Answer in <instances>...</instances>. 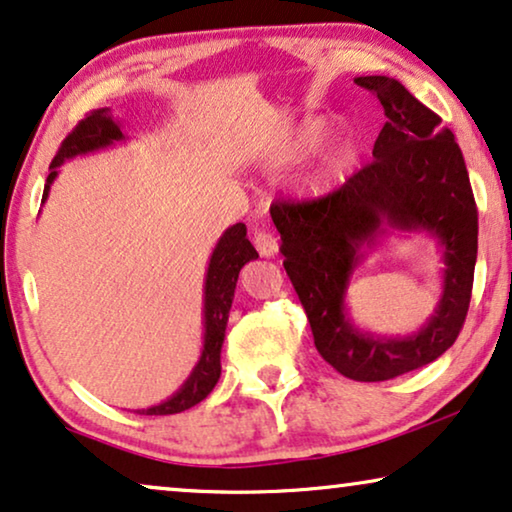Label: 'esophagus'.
<instances>
[{
  "mask_svg": "<svg viewBox=\"0 0 512 512\" xmlns=\"http://www.w3.org/2000/svg\"><path fill=\"white\" fill-rule=\"evenodd\" d=\"M254 244H256L258 254H261L263 258H272L279 254L277 237L272 233H265V230H258V233H254Z\"/></svg>",
  "mask_w": 512,
  "mask_h": 512,
  "instance_id": "34e87169",
  "label": "esophagus"
}]
</instances>
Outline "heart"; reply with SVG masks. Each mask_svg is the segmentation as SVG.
<instances>
[{
    "instance_id": "heart-1",
    "label": "heart",
    "mask_w": 512,
    "mask_h": 512,
    "mask_svg": "<svg viewBox=\"0 0 512 512\" xmlns=\"http://www.w3.org/2000/svg\"><path fill=\"white\" fill-rule=\"evenodd\" d=\"M326 128L328 123L324 118H312V121L303 123L277 146V151L270 156V165L284 167L296 163V160L303 158L307 151H312L319 144ZM354 156L356 153L352 142H347L342 137L326 139L317 149V156H314L310 170H307V184L314 188L333 184V181H338L352 167Z\"/></svg>"
}]
</instances>
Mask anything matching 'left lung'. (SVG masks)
Wrapping results in <instances>:
<instances>
[{
  "label": "left lung",
  "instance_id": "8db88e82",
  "mask_svg": "<svg viewBox=\"0 0 512 512\" xmlns=\"http://www.w3.org/2000/svg\"><path fill=\"white\" fill-rule=\"evenodd\" d=\"M354 81L373 90L387 116L373 163L321 200L275 202L270 216L319 354L349 380L384 382L436 361L457 340L471 303L478 209L464 156L440 116L391 76ZM394 234L431 236L444 263L439 303L408 336L363 332L346 305L362 258Z\"/></svg>",
  "mask_w": 512,
  "mask_h": 512
}]
</instances>
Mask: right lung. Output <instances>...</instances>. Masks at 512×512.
<instances>
[{
	"mask_svg": "<svg viewBox=\"0 0 512 512\" xmlns=\"http://www.w3.org/2000/svg\"><path fill=\"white\" fill-rule=\"evenodd\" d=\"M128 139V132L123 130L121 121L111 114V109H97L83 118L72 135L62 142L58 156L53 158L41 202L48 200L53 181L58 179L60 165H65L72 158L111 149L116 144H125ZM254 258H258V251L251 247L244 223H235V226L223 230L219 242L212 249V256H209L205 286H202V328L205 331H202L200 359L193 366L191 375L186 377L184 384L170 398L135 412H139V415H174V412H184L198 405L214 389V384L221 377V347L223 338H226L228 312L235 298L237 277H240L244 265L254 261Z\"/></svg>",
	"mask_w": 512,
	"mask_h": 512,
	"instance_id": "right-lung-1",
	"label": "right lung"
}]
</instances>
